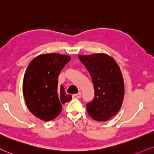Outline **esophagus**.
Wrapping results in <instances>:
<instances>
[{
    "instance_id": "34e87169",
    "label": "esophagus",
    "mask_w": 154,
    "mask_h": 154,
    "mask_svg": "<svg viewBox=\"0 0 154 154\" xmlns=\"http://www.w3.org/2000/svg\"><path fill=\"white\" fill-rule=\"evenodd\" d=\"M82 93L81 92H79L78 94H73L72 95V98H79L81 97Z\"/></svg>"
}]
</instances>
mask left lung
<instances>
[{
	"instance_id": "8db88e82",
	"label": "left lung",
	"mask_w": 154,
	"mask_h": 154,
	"mask_svg": "<svg viewBox=\"0 0 154 154\" xmlns=\"http://www.w3.org/2000/svg\"><path fill=\"white\" fill-rule=\"evenodd\" d=\"M91 75L94 98L87 104L88 114L96 121L104 122L121 108L125 95L124 80L116 61L106 53L79 55Z\"/></svg>"
}]
</instances>
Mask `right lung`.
<instances>
[{"label":"right lung","instance_id":"right-lung-1","mask_svg":"<svg viewBox=\"0 0 154 154\" xmlns=\"http://www.w3.org/2000/svg\"><path fill=\"white\" fill-rule=\"evenodd\" d=\"M71 57L60 53H46L31 61L24 73L23 95L29 111L44 121L56 118L62 111V104L72 99L63 85L58 87L61 69Z\"/></svg>","mask_w":154,"mask_h":154}]
</instances>
